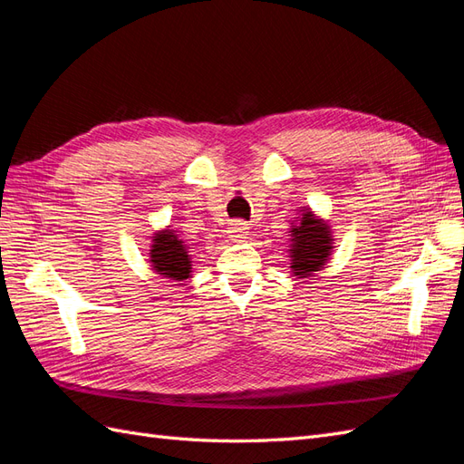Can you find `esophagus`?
Listing matches in <instances>:
<instances>
[{"instance_id": "obj_1", "label": "esophagus", "mask_w": 464, "mask_h": 464, "mask_svg": "<svg viewBox=\"0 0 464 464\" xmlns=\"http://www.w3.org/2000/svg\"><path fill=\"white\" fill-rule=\"evenodd\" d=\"M247 234H249V227H247L246 222H242V220H236L232 227H230V230H228L230 240H234V242H244L246 237H247Z\"/></svg>"}]
</instances>
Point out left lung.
<instances>
[{
  "instance_id": "1",
  "label": "left lung",
  "mask_w": 464,
  "mask_h": 464,
  "mask_svg": "<svg viewBox=\"0 0 464 464\" xmlns=\"http://www.w3.org/2000/svg\"><path fill=\"white\" fill-rule=\"evenodd\" d=\"M334 237L331 224L312 207H300L296 220L288 228L290 273L296 278H310L325 269L333 257Z\"/></svg>"
}]
</instances>
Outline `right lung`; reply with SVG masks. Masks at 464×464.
Segmentation results:
<instances>
[{"label":"right lung","instance_id":"obj_1","mask_svg":"<svg viewBox=\"0 0 464 464\" xmlns=\"http://www.w3.org/2000/svg\"><path fill=\"white\" fill-rule=\"evenodd\" d=\"M150 249H149V263L150 269L160 275L162 278L172 280L176 285H184L193 275L191 254L186 240H181L178 230L172 227H164L154 230L150 236Z\"/></svg>","mask_w":464,"mask_h":464}]
</instances>
